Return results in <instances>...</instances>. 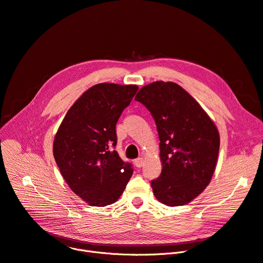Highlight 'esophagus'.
<instances>
[{
    "label": "esophagus",
    "instance_id": "obj_1",
    "mask_svg": "<svg viewBox=\"0 0 263 263\" xmlns=\"http://www.w3.org/2000/svg\"><path fill=\"white\" fill-rule=\"evenodd\" d=\"M134 164H135V166L136 167H142L143 166V164H144V159L143 158H139V159H136L135 161H134Z\"/></svg>",
    "mask_w": 263,
    "mask_h": 263
}]
</instances>
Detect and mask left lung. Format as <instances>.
<instances>
[{"label": "left lung", "instance_id": "8db88e82", "mask_svg": "<svg viewBox=\"0 0 263 263\" xmlns=\"http://www.w3.org/2000/svg\"><path fill=\"white\" fill-rule=\"evenodd\" d=\"M153 115L160 139L161 175L151 181L166 205L189 203L208 186L219 150V133L193 97L174 82L157 81L135 97Z\"/></svg>", "mask_w": 263, "mask_h": 263}]
</instances>
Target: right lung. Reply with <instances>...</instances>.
Listing matches in <instances>:
<instances>
[{"mask_svg": "<svg viewBox=\"0 0 263 263\" xmlns=\"http://www.w3.org/2000/svg\"><path fill=\"white\" fill-rule=\"evenodd\" d=\"M136 85L100 83L87 89L69 108L53 142V156L65 181L90 205L114 203L133 174L113 147L116 123Z\"/></svg>", "mask_w": 263, "mask_h": 263, "instance_id": "1", "label": "right lung"}]
</instances>
